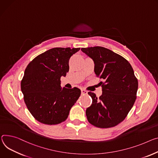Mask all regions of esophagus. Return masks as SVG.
<instances>
[{"mask_svg": "<svg viewBox=\"0 0 158 158\" xmlns=\"http://www.w3.org/2000/svg\"><path fill=\"white\" fill-rule=\"evenodd\" d=\"M81 93L82 94H88V91L84 90V89H81Z\"/></svg>", "mask_w": 158, "mask_h": 158, "instance_id": "obj_1", "label": "esophagus"}]
</instances>
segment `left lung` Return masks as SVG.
Wrapping results in <instances>:
<instances>
[{
    "instance_id": "8db88e82",
    "label": "left lung",
    "mask_w": 158,
    "mask_h": 158,
    "mask_svg": "<svg viewBox=\"0 0 158 158\" xmlns=\"http://www.w3.org/2000/svg\"><path fill=\"white\" fill-rule=\"evenodd\" d=\"M94 64L96 76L101 82L102 94L99 98L92 92L91 105L85 110L88 122L95 127L110 128L127 117L136 99L138 81L129 62L120 55L102 47L81 48Z\"/></svg>"
}]
</instances>
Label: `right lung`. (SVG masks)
<instances>
[{"label":"right lung","mask_w":158,"mask_h":158,"mask_svg":"<svg viewBox=\"0 0 158 158\" xmlns=\"http://www.w3.org/2000/svg\"><path fill=\"white\" fill-rule=\"evenodd\" d=\"M80 48H53L27 65L21 83L26 105L34 118L47 125L64 122L81 95L77 88L60 86V77L69 70L70 56Z\"/></svg>","instance_id":"obj_1"}]
</instances>
